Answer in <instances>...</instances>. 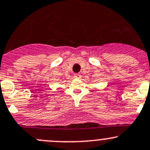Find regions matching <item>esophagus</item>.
Returning a JSON list of instances; mask_svg holds the SVG:
<instances>
[{
	"mask_svg": "<svg viewBox=\"0 0 150 150\" xmlns=\"http://www.w3.org/2000/svg\"><path fill=\"white\" fill-rule=\"evenodd\" d=\"M74 77H75V78H78V79H80V78H81V75L79 73H77V74H75L74 75Z\"/></svg>",
	"mask_w": 150,
	"mask_h": 150,
	"instance_id": "esophagus-1",
	"label": "esophagus"
}]
</instances>
